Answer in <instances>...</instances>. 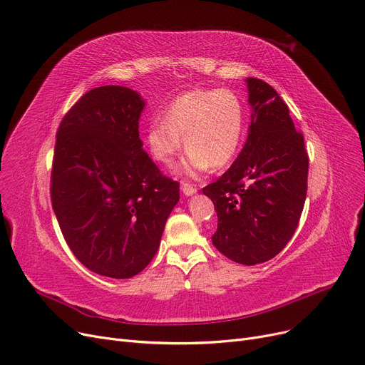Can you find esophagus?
<instances>
[{
	"mask_svg": "<svg viewBox=\"0 0 365 365\" xmlns=\"http://www.w3.org/2000/svg\"><path fill=\"white\" fill-rule=\"evenodd\" d=\"M180 187H182V192H183L185 195H187V197H189V195H194V194L197 192V187H195L194 185H191V183L183 182Z\"/></svg>",
	"mask_w": 365,
	"mask_h": 365,
	"instance_id": "esophagus-1",
	"label": "esophagus"
}]
</instances>
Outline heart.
<instances>
[{
    "label": "heart",
    "instance_id": "obj_1",
    "mask_svg": "<svg viewBox=\"0 0 365 365\" xmlns=\"http://www.w3.org/2000/svg\"><path fill=\"white\" fill-rule=\"evenodd\" d=\"M245 128V107L232 91L195 89L174 100L164 119L150 120L146 145L156 163L171 165L185 141L187 152L179 170L186 176H198L210 167L224 168L234 160Z\"/></svg>",
    "mask_w": 365,
    "mask_h": 365
}]
</instances>
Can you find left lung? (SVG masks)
<instances>
[{"instance_id":"obj_1","label":"left lung","mask_w":365,"mask_h":365,"mask_svg":"<svg viewBox=\"0 0 365 365\" xmlns=\"http://www.w3.org/2000/svg\"><path fill=\"white\" fill-rule=\"evenodd\" d=\"M252 119L246 145L222 176L202 187L217 213L215 247L234 262L274 258L298 227L309 155L289 108L261 78H246Z\"/></svg>"}]
</instances>
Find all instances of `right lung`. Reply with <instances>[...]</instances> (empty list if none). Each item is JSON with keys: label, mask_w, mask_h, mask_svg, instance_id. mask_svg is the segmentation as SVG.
<instances>
[{"label": "right lung", "mask_w": 365, "mask_h": 365, "mask_svg": "<svg viewBox=\"0 0 365 365\" xmlns=\"http://www.w3.org/2000/svg\"><path fill=\"white\" fill-rule=\"evenodd\" d=\"M145 101L125 86L91 89L62 118L53 150L51 200L62 235L91 272L128 279L160 247L179 182L143 150Z\"/></svg>", "instance_id": "1"}]
</instances>
